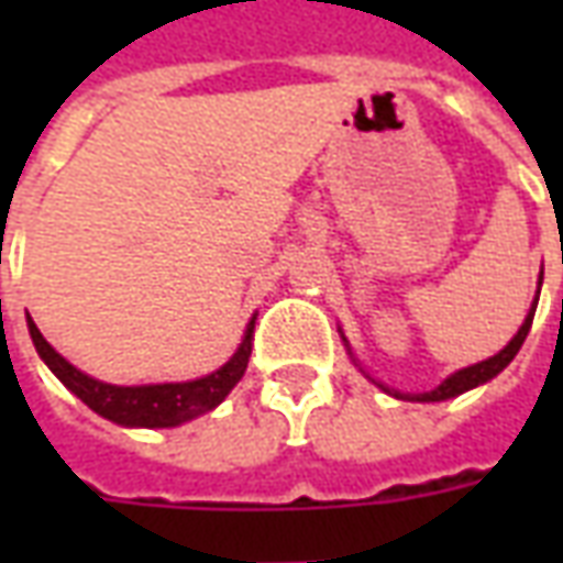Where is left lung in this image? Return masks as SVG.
Listing matches in <instances>:
<instances>
[{
  "label": "left lung",
  "instance_id": "1",
  "mask_svg": "<svg viewBox=\"0 0 563 563\" xmlns=\"http://www.w3.org/2000/svg\"><path fill=\"white\" fill-rule=\"evenodd\" d=\"M540 286H543V271H540ZM537 301H540V289H537V298H533L531 310H528V317H525V322H521V329L512 334V341L500 350L497 355H492V358H485V362H476V365L471 367H461V371H455V374H449L437 389L431 391H398V389H389L386 383H379V379H374L371 374H365V367L358 365V358L353 355V346H350V341L343 338L341 331V341L343 346H346V353H350V358H353L355 365H358V371L365 374L374 386H379V389L386 391V395H391V398H398V401H419V404H434V401H449V398H459V395H464V391L476 389V386H483V383H488V379H495L504 367L516 358V353L521 350V343H525V338H528V331H531V322H533V310H537Z\"/></svg>",
  "mask_w": 563,
  "mask_h": 563
}]
</instances>
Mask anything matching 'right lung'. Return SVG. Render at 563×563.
Listing matches in <instances>:
<instances>
[{"instance_id":"add662e5","label":"right lung","mask_w":563,"mask_h":563,"mask_svg":"<svg viewBox=\"0 0 563 563\" xmlns=\"http://www.w3.org/2000/svg\"><path fill=\"white\" fill-rule=\"evenodd\" d=\"M253 322L244 331V341L234 350V355L213 374L198 379H186V383H150V386H114V383H102V379L84 374L78 367L66 362L56 353L51 343L44 341L38 325L26 319L30 325V338L35 343V353L42 355V362L54 377L66 386L71 395H78L80 401L90 407L92 413L104 416L111 422L123 424V428H177V424L189 422L201 413H210L213 407L225 401V395L241 383L253 353Z\"/></svg>"}]
</instances>
